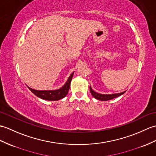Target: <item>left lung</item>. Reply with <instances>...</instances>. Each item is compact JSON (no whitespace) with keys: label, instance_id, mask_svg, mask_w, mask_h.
Masks as SVG:
<instances>
[{"label":"left lung","instance_id":"8db88e82","mask_svg":"<svg viewBox=\"0 0 156 156\" xmlns=\"http://www.w3.org/2000/svg\"><path fill=\"white\" fill-rule=\"evenodd\" d=\"M90 92H91V94H92V95L96 99L101 100V101H107V100L114 99V98H115L124 94L126 92V91H125V92H123L122 93H119V94H98V93H97V92L94 91V90L92 89L91 86H90Z\"/></svg>","mask_w":156,"mask_h":156}]
</instances>
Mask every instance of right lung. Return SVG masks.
Masks as SVG:
<instances>
[{"label":"right lung","mask_w":156,"mask_h":156,"mask_svg":"<svg viewBox=\"0 0 156 156\" xmlns=\"http://www.w3.org/2000/svg\"><path fill=\"white\" fill-rule=\"evenodd\" d=\"M73 74L74 72H72L69 78H68L66 84L61 88L56 90H37L32 89L29 87H28V88L34 94L41 99L50 101L59 100L67 95L68 91H69L70 82L72 77H73Z\"/></svg>","instance_id":"add662e5"}]
</instances>
